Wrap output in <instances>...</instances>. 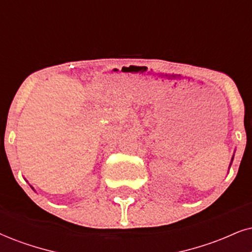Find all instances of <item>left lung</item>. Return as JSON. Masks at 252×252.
Returning <instances> with one entry per match:
<instances>
[{
    "label": "left lung",
    "mask_w": 252,
    "mask_h": 252,
    "mask_svg": "<svg viewBox=\"0 0 252 252\" xmlns=\"http://www.w3.org/2000/svg\"><path fill=\"white\" fill-rule=\"evenodd\" d=\"M232 159H234V158H232ZM231 162H232V160H231Z\"/></svg>",
    "instance_id": "left-lung-1"
}]
</instances>
